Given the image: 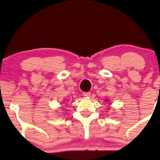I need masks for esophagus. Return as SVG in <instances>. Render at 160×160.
<instances>
[{"label": "esophagus", "mask_w": 160, "mask_h": 160, "mask_svg": "<svg viewBox=\"0 0 160 160\" xmlns=\"http://www.w3.org/2000/svg\"><path fill=\"white\" fill-rule=\"evenodd\" d=\"M90 94H91L90 92H84V93H83V97H85V98H89V97H90Z\"/></svg>", "instance_id": "1"}]
</instances>
